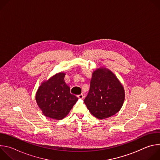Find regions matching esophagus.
<instances>
[{
	"instance_id": "1",
	"label": "esophagus",
	"mask_w": 160,
	"mask_h": 160,
	"mask_svg": "<svg viewBox=\"0 0 160 160\" xmlns=\"http://www.w3.org/2000/svg\"><path fill=\"white\" fill-rule=\"evenodd\" d=\"M77 97H78L79 99H82L83 98V95L82 94L78 95V96H77Z\"/></svg>"
}]
</instances>
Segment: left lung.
<instances>
[{
    "label": "left lung",
    "mask_w": 160,
    "mask_h": 160,
    "mask_svg": "<svg viewBox=\"0 0 160 160\" xmlns=\"http://www.w3.org/2000/svg\"><path fill=\"white\" fill-rule=\"evenodd\" d=\"M125 99L124 88L111 71L101 68L95 70L84 102L89 111L100 120L117 113Z\"/></svg>",
    "instance_id": "8db88e82"
}]
</instances>
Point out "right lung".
Masks as SVG:
<instances>
[{
    "mask_svg": "<svg viewBox=\"0 0 160 160\" xmlns=\"http://www.w3.org/2000/svg\"><path fill=\"white\" fill-rule=\"evenodd\" d=\"M65 73H59L42 83L36 94V101L43 115L55 120L64 118L78 98L70 93L64 82Z\"/></svg>",
    "mask_w": 160,
    "mask_h": 160,
    "instance_id": "right-lung-1",
    "label": "right lung"
}]
</instances>
